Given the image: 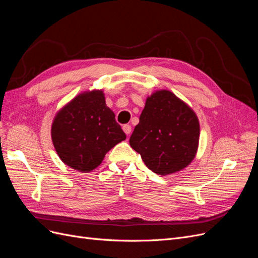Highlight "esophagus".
Masks as SVG:
<instances>
[{"label": "esophagus", "instance_id": "34e87169", "mask_svg": "<svg viewBox=\"0 0 258 258\" xmlns=\"http://www.w3.org/2000/svg\"><path fill=\"white\" fill-rule=\"evenodd\" d=\"M122 130H123L124 134H126L127 136H129L131 134V126H130V124H123Z\"/></svg>", "mask_w": 258, "mask_h": 258}]
</instances>
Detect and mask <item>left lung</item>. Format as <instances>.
<instances>
[{
  "mask_svg": "<svg viewBox=\"0 0 258 258\" xmlns=\"http://www.w3.org/2000/svg\"><path fill=\"white\" fill-rule=\"evenodd\" d=\"M199 119L192 108L169 90H156L146 98L130 146L148 169L159 175L178 172L196 157Z\"/></svg>",
  "mask_w": 258,
  "mask_h": 258,
  "instance_id": "1",
  "label": "left lung"
}]
</instances>
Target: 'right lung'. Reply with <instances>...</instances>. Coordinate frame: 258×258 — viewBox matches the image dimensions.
I'll use <instances>...</instances> for the list:
<instances>
[{"label": "right lung", "mask_w": 258, "mask_h": 258, "mask_svg": "<svg viewBox=\"0 0 258 258\" xmlns=\"http://www.w3.org/2000/svg\"><path fill=\"white\" fill-rule=\"evenodd\" d=\"M51 140L64 165L90 172L126 135L106 106L103 90L95 89L80 93L60 108L52 120Z\"/></svg>", "instance_id": "add662e5"}]
</instances>
